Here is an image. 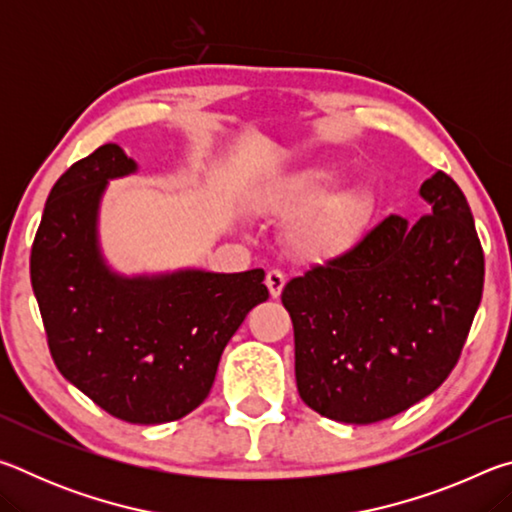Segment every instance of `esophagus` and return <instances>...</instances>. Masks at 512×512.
<instances>
[{"label": "esophagus", "instance_id": "esophagus-1", "mask_svg": "<svg viewBox=\"0 0 512 512\" xmlns=\"http://www.w3.org/2000/svg\"><path fill=\"white\" fill-rule=\"evenodd\" d=\"M284 284H287V277H284L282 271L273 268V271L266 273V287H268V291H271L273 298H280Z\"/></svg>", "mask_w": 512, "mask_h": 512}]
</instances>
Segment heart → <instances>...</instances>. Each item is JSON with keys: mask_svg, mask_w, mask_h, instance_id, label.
Masks as SVG:
<instances>
[{"mask_svg": "<svg viewBox=\"0 0 512 512\" xmlns=\"http://www.w3.org/2000/svg\"><path fill=\"white\" fill-rule=\"evenodd\" d=\"M334 183L336 173L332 169H309L268 189L259 196L257 207L259 212L271 216H296L322 200ZM368 212L370 196L363 189H348V192L329 196L323 204L300 216L293 228V244L311 259L341 253L357 237Z\"/></svg>", "mask_w": 512, "mask_h": 512, "instance_id": "heart-1", "label": "heart"}]
</instances>
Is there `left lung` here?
<instances>
[{"mask_svg": "<svg viewBox=\"0 0 512 512\" xmlns=\"http://www.w3.org/2000/svg\"><path fill=\"white\" fill-rule=\"evenodd\" d=\"M429 214H391L282 291L296 384L329 420L370 424L431 395L454 370L483 293V248L445 171L420 187Z\"/></svg>", "mask_w": 512, "mask_h": 512, "instance_id": "8db88e82", "label": "left lung"}]
</instances>
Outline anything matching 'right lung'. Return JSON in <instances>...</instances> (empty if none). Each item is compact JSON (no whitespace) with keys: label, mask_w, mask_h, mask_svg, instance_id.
Listing matches in <instances>:
<instances>
[{"label":"right lung","mask_w":512,"mask_h":512,"mask_svg":"<svg viewBox=\"0 0 512 512\" xmlns=\"http://www.w3.org/2000/svg\"><path fill=\"white\" fill-rule=\"evenodd\" d=\"M137 164L117 144L51 187L31 248V284L56 368L103 411L133 424L185 418L210 395L223 348L268 298L262 268L124 277L103 262L99 203Z\"/></svg>","instance_id":"1"}]
</instances>
